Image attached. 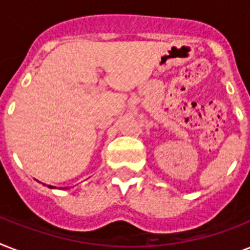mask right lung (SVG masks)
<instances>
[{"mask_svg": "<svg viewBox=\"0 0 250 250\" xmlns=\"http://www.w3.org/2000/svg\"><path fill=\"white\" fill-rule=\"evenodd\" d=\"M48 187H50V188H56V187H52V186H48Z\"/></svg>", "mask_w": 250, "mask_h": 250, "instance_id": "obj_1", "label": "right lung"}]
</instances>
